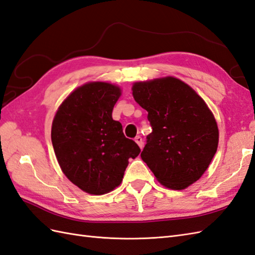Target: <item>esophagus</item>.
Instances as JSON below:
<instances>
[{
    "instance_id": "esophagus-1",
    "label": "esophagus",
    "mask_w": 255,
    "mask_h": 255,
    "mask_svg": "<svg viewBox=\"0 0 255 255\" xmlns=\"http://www.w3.org/2000/svg\"><path fill=\"white\" fill-rule=\"evenodd\" d=\"M135 141L137 142V145L140 147V148H142V146H144V140H142V138H141V136H136L135 137Z\"/></svg>"
}]
</instances>
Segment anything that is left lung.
<instances>
[{"instance_id":"left-lung-1","label":"left lung","mask_w":255,"mask_h":255,"mask_svg":"<svg viewBox=\"0 0 255 255\" xmlns=\"http://www.w3.org/2000/svg\"><path fill=\"white\" fill-rule=\"evenodd\" d=\"M133 96L148 111L152 132L140 157L158 181L185 189L199 179L219 144V128L207 104L189 85L167 77L133 85Z\"/></svg>"}]
</instances>
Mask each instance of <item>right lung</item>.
Returning a JSON list of instances; mask_svg holds the SVG:
<instances>
[{
    "label": "right lung",
    "instance_id": "1",
    "mask_svg": "<svg viewBox=\"0 0 255 255\" xmlns=\"http://www.w3.org/2000/svg\"><path fill=\"white\" fill-rule=\"evenodd\" d=\"M121 95L116 85L80 86L60 105L52 126V144L64 174L80 189L104 195L122 182L128 159L140 148L123 134L113 110Z\"/></svg>",
    "mask_w": 255,
    "mask_h": 255
}]
</instances>
